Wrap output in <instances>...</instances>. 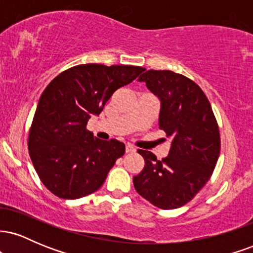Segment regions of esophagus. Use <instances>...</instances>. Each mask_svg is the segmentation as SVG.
I'll return each mask as SVG.
<instances>
[{
	"label": "esophagus",
	"mask_w": 253,
	"mask_h": 253,
	"mask_svg": "<svg viewBox=\"0 0 253 253\" xmlns=\"http://www.w3.org/2000/svg\"><path fill=\"white\" fill-rule=\"evenodd\" d=\"M126 152L127 153H134L135 152V147L132 146V145H126Z\"/></svg>",
	"instance_id": "1"
}]
</instances>
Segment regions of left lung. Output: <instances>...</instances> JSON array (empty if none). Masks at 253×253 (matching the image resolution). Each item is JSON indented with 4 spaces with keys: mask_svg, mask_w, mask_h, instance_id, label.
<instances>
[{
    "mask_svg": "<svg viewBox=\"0 0 253 253\" xmlns=\"http://www.w3.org/2000/svg\"><path fill=\"white\" fill-rule=\"evenodd\" d=\"M138 81L161 101L158 125L170 140V151L157 161L150 151L138 150L145 167L133 177V184L153 206L175 210L211 178L220 153L219 127L207 96L189 78L170 70H149Z\"/></svg>",
    "mask_w": 253,
    "mask_h": 253,
    "instance_id": "1",
    "label": "left lung"
}]
</instances>
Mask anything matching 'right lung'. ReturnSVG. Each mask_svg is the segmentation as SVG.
I'll use <instances>...</instances> for the list:
<instances>
[{"label": "right lung", "mask_w": 253, "mask_h": 253, "mask_svg": "<svg viewBox=\"0 0 253 253\" xmlns=\"http://www.w3.org/2000/svg\"><path fill=\"white\" fill-rule=\"evenodd\" d=\"M144 68L83 64L68 69L43 90L32 123L28 150L45 187L60 199L75 200L100 189L115 161L125 153L117 139L100 140L86 129L121 86Z\"/></svg>", "instance_id": "1"}]
</instances>
